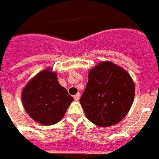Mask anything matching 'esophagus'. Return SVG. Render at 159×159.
<instances>
[{"label":"esophagus","instance_id":"34e87169","mask_svg":"<svg viewBox=\"0 0 159 159\" xmlns=\"http://www.w3.org/2000/svg\"><path fill=\"white\" fill-rule=\"evenodd\" d=\"M80 96H81V95H80L79 93H76V94L75 95V96H74V99L77 101L80 98Z\"/></svg>","mask_w":159,"mask_h":159}]
</instances>
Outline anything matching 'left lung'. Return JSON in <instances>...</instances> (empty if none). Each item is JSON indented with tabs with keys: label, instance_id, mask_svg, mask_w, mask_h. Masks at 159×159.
Returning a JSON list of instances; mask_svg holds the SVG:
<instances>
[{
	"label": "left lung",
	"instance_id": "left-lung-1",
	"mask_svg": "<svg viewBox=\"0 0 159 159\" xmlns=\"http://www.w3.org/2000/svg\"><path fill=\"white\" fill-rule=\"evenodd\" d=\"M134 97L135 84L130 74L118 65L102 61L89 70L80 103L92 123L108 127L124 119Z\"/></svg>",
	"mask_w": 159,
	"mask_h": 159
}]
</instances>
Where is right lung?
Instances as JSON below:
<instances>
[{
    "instance_id": "obj_1",
    "label": "right lung",
    "mask_w": 159,
    "mask_h": 159,
    "mask_svg": "<svg viewBox=\"0 0 159 159\" xmlns=\"http://www.w3.org/2000/svg\"><path fill=\"white\" fill-rule=\"evenodd\" d=\"M74 98L58 82L51 68L41 70L22 91L26 112L34 120L43 125L56 124L65 116Z\"/></svg>"
}]
</instances>
